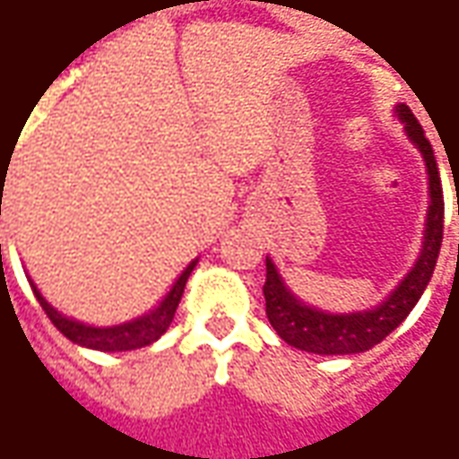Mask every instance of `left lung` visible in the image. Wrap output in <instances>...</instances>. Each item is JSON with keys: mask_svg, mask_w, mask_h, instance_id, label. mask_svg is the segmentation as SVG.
Wrapping results in <instances>:
<instances>
[{"mask_svg": "<svg viewBox=\"0 0 459 459\" xmlns=\"http://www.w3.org/2000/svg\"><path fill=\"white\" fill-rule=\"evenodd\" d=\"M394 115L403 125V133L409 143L424 158L427 168V184H429V206L424 220V239L421 250L416 255L411 271L401 278L394 291L388 293L376 307L358 308V311H325L307 304L301 296L291 291L286 278L281 275L273 257L265 255V314L268 322L278 332L283 342L296 350L314 352V355H358L368 352L370 347L383 342L416 307L424 289L429 286L442 247V230H445V196L439 168L434 160V151L429 140L424 137L421 125L416 122L411 109L406 104H396ZM459 214V206H457Z\"/></svg>", "mask_w": 459, "mask_h": 459, "instance_id": "left-lung-1", "label": "left lung"}]
</instances>
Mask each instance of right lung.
Wrapping results in <instances>:
<instances>
[{
    "mask_svg": "<svg viewBox=\"0 0 459 459\" xmlns=\"http://www.w3.org/2000/svg\"><path fill=\"white\" fill-rule=\"evenodd\" d=\"M199 257H194L188 265H186L181 275L173 281L170 291L145 314L134 316L130 322H122V325H112V326H97V325H86V322H79L74 316H65L63 311L53 307L48 299H45L40 289L30 281L32 286V293L35 299L40 301L43 311L50 316V322L58 326L63 337H68L74 344L79 347H89V350H99V352H127V350H140V347H148L155 340H160L166 334V329L173 322L176 316V308H178V301L184 296L186 281L191 271L196 268Z\"/></svg>",
    "mask_w": 459,
    "mask_h": 459,
    "instance_id": "1",
    "label": "right lung"
}]
</instances>
